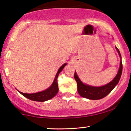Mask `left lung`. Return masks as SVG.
<instances>
[{
    "label": "left lung",
    "mask_w": 131,
    "mask_h": 131,
    "mask_svg": "<svg viewBox=\"0 0 131 131\" xmlns=\"http://www.w3.org/2000/svg\"><path fill=\"white\" fill-rule=\"evenodd\" d=\"M116 49L121 58L120 51H119L118 48H116ZM122 69H123V64H122V62L121 61L120 68H119L118 72L115 77L108 84L100 87H94L85 85L81 82V80L78 77L77 74L75 72L74 78H75V80L77 83L78 92L82 97H84V98L91 99V100H99V99H103V97H106L107 94H110L112 91V89L115 88V86L118 84L121 75H122Z\"/></svg>",
    "instance_id": "8db88e82"
}]
</instances>
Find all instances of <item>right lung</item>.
I'll list each match as a JSON object with an SVG mask.
<instances>
[{
  "instance_id": "obj_1",
  "label": "right lung",
  "mask_w": 131,
  "mask_h": 131,
  "mask_svg": "<svg viewBox=\"0 0 131 131\" xmlns=\"http://www.w3.org/2000/svg\"><path fill=\"white\" fill-rule=\"evenodd\" d=\"M67 64V63H64L59 68L57 74H56L55 79H54L52 85L47 89L46 90H45L43 91L37 92V93L34 94H26L23 93V92H19L21 95H23L25 97L29 100L36 101V102H45V101L48 100L49 99H52L54 97L56 94H57L59 91V88H58V83H57V77L59 75V73L62 71L63 69L64 66Z\"/></svg>"
}]
</instances>
